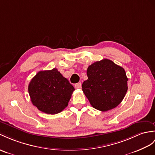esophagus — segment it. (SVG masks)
<instances>
[{
	"mask_svg": "<svg viewBox=\"0 0 155 155\" xmlns=\"http://www.w3.org/2000/svg\"><path fill=\"white\" fill-rule=\"evenodd\" d=\"M75 89H81V83H78V84H75Z\"/></svg>",
	"mask_w": 155,
	"mask_h": 155,
	"instance_id": "1",
	"label": "esophagus"
}]
</instances>
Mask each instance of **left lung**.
<instances>
[{
    "instance_id": "left-lung-1",
    "label": "left lung",
    "mask_w": 155,
    "mask_h": 155,
    "mask_svg": "<svg viewBox=\"0 0 155 155\" xmlns=\"http://www.w3.org/2000/svg\"><path fill=\"white\" fill-rule=\"evenodd\" d=\"M88 79L82 90L91 106L105 112L121 103L127 91L126 71L112 60L103 59L90 65L87 70Z\"/></svg>"
}]
</instances>
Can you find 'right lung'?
<instances>
[{"instance_id": "obj_1", "label": "right lung", "mask_w": 155, "mask_h": 155, "mask_svg": "<svg viewBox=\"0 0 155 155\" xmlns=\"http://www.w3.org/2000/svg\"><path fill=\"white\" fill-rule=\"evenodd\" d=\"M74 90L56 68L39 71L28 85L32 104L48 114L62 112L68 104Z\"/></svg>"}]
</instances>
